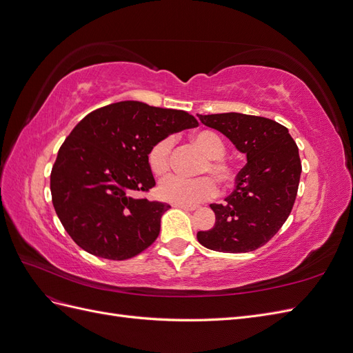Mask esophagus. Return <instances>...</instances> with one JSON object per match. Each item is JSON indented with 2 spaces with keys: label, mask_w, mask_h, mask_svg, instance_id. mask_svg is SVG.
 Wrapping results in <instances>:
<instances>
[{
  "label": "esophagus",
  "mask_w": 353,
  "mask_h": 353,
  "mask_svg": "<svg viewBox=\"0 0 353 353\" xmlns=\"http://www.w3.org/2000/svg\"><path fill=\"white\" fill-rule=\"evenodd\" d=\"M175 208H179V209H184V210H196L197 206H188V205H174Z\"/></svg>",
  "instance_id": "obj_1"
}]
</instances>
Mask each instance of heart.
Returning a JSON list of instances; mask_svg holds the SVG:
<instances>
[{"instance_id":"1","label":"heart","mask_w":353,"mask_h":353,"mask_svg":"<svg viewBox=\"0 0 353 353\" xmlns=\"http://www.w3.org/2000/svg\"><path fill=\"white\" fill-rule=\"evenodd\" d=\"M191 141L205 154V160L197 170L199 174L210 175L222 188H230L236 184L240 170L232 160L225 157L227 147L218 134L200 131L191 135ZM172 147L174 140L166 137L159 140L148 152V166L156 176H163L169 172ZM212 180L209 176H197L193 179L168 176L159 184V196L175 205H197L215 196L216 185Z\"/></svg>"}]
</instances>
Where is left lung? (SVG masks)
Listing matches in <instances>:
<instances>
[{
	"label": "left lung",
	"mask_w": 353,
	"mask_h": 353,
	"mask_svg": "<svg viewBox=\"0 0 353 353\" xmlns=\"http://www.w3.org/2000/svg\"><path fill=\"white\" fill-rule=\"evenodd\" d=\"M199 119L228 137L248 163L225 203L210 205L215 227L199 231L197 240L216 252H253L279 232L293 209L302 172L299 148L287 128L268 117L219 113Z\"/></svg>",
	"instance_id": "left-lung-1"
}]
</instances>
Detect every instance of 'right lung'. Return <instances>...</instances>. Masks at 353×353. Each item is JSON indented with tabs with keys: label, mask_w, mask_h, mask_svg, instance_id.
Instances as JSON below:
<instances>
[{
	"label": "right lung",
	"mask_w": 353,
	"mask_h": 353,
	"mask_svg": "<svg viewBox=\"0 0 353 353\" xmlns=\"http://www.w3.org/2000/svg\"><path fill=\"white\" fill-rule=\"evenodd\" d=\"M199 122L184 110L121 101L91 112L61 144L51 169L57 216L81 249L125 261L160 232L168 203L135 197L156 185L148 152L169 134Z\"/></svg>",
	"instance_id": "add662e5"
}]
</instances>
